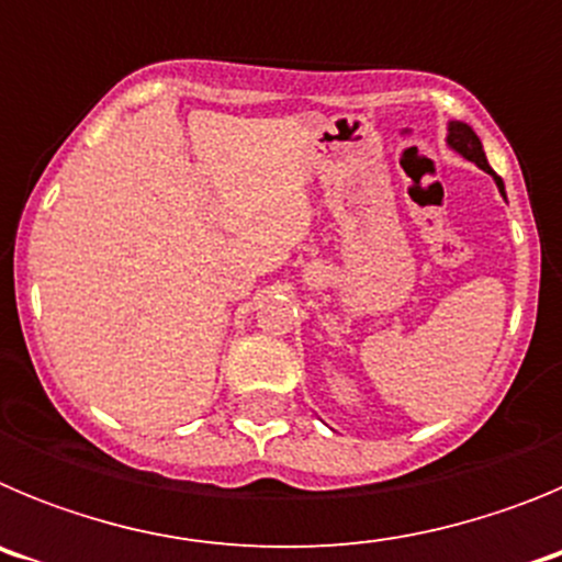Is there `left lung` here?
<instances>
[{
  "label": "left lung",
  "instance_id": "left-lung-1",
  "mask_svg": "<svg viewBox=\"0 0 562 562\" xmlns=\"http://www.w3.org/2000/svg\"><path fill=\"white\" fill-rule=\"evenodd\" d=\"M448 146L453 148V151H459L461 157H464V160L475 162V166L484 168L486 173H493L495 186H498V191L504 193V180H501L498 173H495L493 168H490V162H486L484 146H481L479 134H475L473 128L467 126V123H461V121H450V126H448Z\"/></svg>",
  "mask_w": 562,
  "mask_h": 562
}]
</instances>
